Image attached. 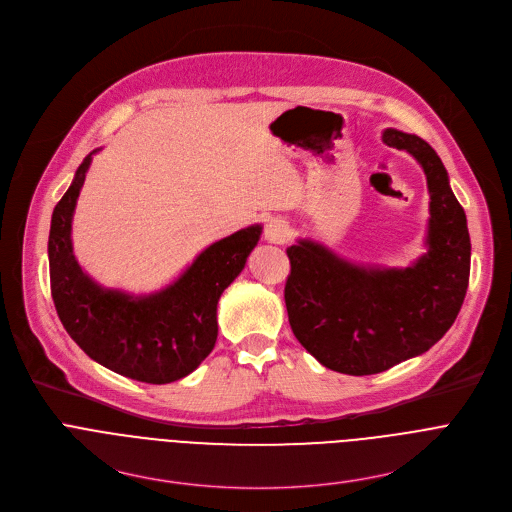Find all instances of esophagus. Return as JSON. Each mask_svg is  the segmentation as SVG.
I'll list each match as a JSON object with an SVG mask.
<instances>
[{
    "label": "esophagus",
    "mask_w": 512,
    "mask_h": 512,
    "mask_svg": "<svg viewBox=\"0 0 512 512\" xmlns=\"http://www.w3.org/2000/svg\"><path fill=\"white\" fill-rule=\"evenodd\" d=\"M263 235H265V241L283 245L291 235V227L287 221H283V218H271V221H267V225H265Z\"/></svg>",
    "instance_id": "34e87169"
}]
</instances>
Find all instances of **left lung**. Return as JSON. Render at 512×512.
Segmentation results:
<instances>
[{"label":"left lung","instance_id":"8db88e82","mask_svg":"<svg viewBox=\"0 0 512 512\" xmlns=\"http://www.w3.org/2000/svg\"><path fill=\"white\" fill-rule=\"evenodd\" d=\"M383 141L409 152L429 190L427 253L405 269L364 267L300 239L287 249L289 326L326 369L377 375L423 354L454 324L468 289L470 235L448 172L427 141L387 129Z\"/></svg>","mask_w":512,"mask_h":512}]
</instances>
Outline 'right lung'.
Masks as SVG:
<instances>
[{"mask_svg":"<svg viewBox=\"0 0 512 512\" xmlns=\"http://www.w3.org/2000/svg\"><path fill=\"white\" fill-rule=\"evenodd\" d=\"M93 154L83 160L52 212L48 261L58 318L70 338L109 371L150 385L178 381L214 348L218 298L245 269L263 227L253 225L212 243L156 294L137 298L101 287L79 265L70 239Z\"/></svg>","mask_w":512,"mask_h":512,"instance_id":"obj_1","label":"right lung"}]
</instances>
